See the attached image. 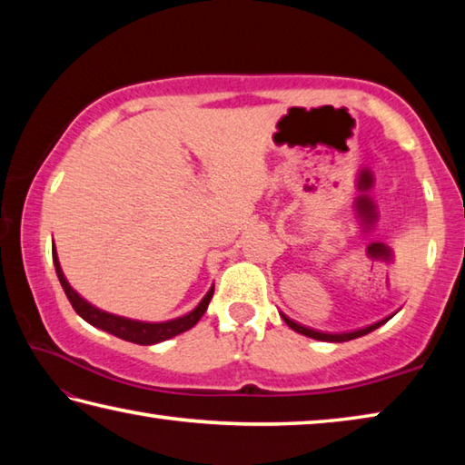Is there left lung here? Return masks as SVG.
<instances>
[{
    "mask_svg": "<svg viewBox=\"0 0 465 465\" xmlns=\"http://www.w3.org/2000/svg\"><path fill=\"white\" fill-rule=\"evenodd\" d=\"M282 319H283V322L288 324L290 329H294L296 332H300V335L311 337V339H316V341H327V343H343V341H351V339H357V337H363V335H368V332L376 331L378 327H381V324L388 321L386 319V321H381V322L371 324V327H365V329L353 331V332H341V335H329V332H319V331H312V329H308V327H302V324L294 322V321L288 319V316H283V314H282Z\"/></svg>",
    "mask_w": 465,
    "mask_h": 465,
    "instance_id": "1",
    "label": "left lung"
}]
</instances>
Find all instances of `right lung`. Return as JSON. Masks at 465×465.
Masks as SVG:
<instances>
[{
  "instance_id": "1",
  "label": "right lung",
  "mask_w": 465,
  "mask_h": 465,
  "mask_svg": "<svg viewBox=\"0 0 465 465\" xmlns=\"http://www.w3.org/2000/svg\"><path fill=\"white\" fill-rule=\"evenodd\" d=\"M53 263H54L56 278H59V282H61L64 294H67L71 306L75 308V312L81 316V319L92 324V327H95V329H102L105 332H110V335H114V337L130 341V343H136V345H157V343H163V341L173 339L177 335H182V332L190 331L193 324L202 319L203 312H206L210 298H212V294H214V286H212L208 290V294L202 298V302L195 306L190 314L179 316V319H173V321H165V322L133 321V319H124V316L100 311V308L89 304L85 298H81L77 292L71 288L67 278H64L61 263H59V257H56L54 242H53Z\"/></svg>"
}]
</instances>
